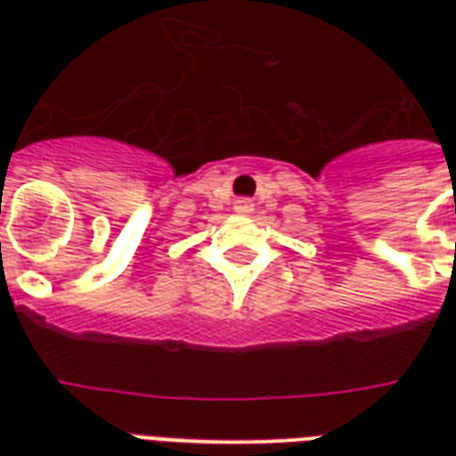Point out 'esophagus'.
Wrapping results in <instances>:
<instances>
[{"label": "esophagus", "mask_w": 456, "mask_h": 456, "mask_svg": "<svg viewBox=\"0 0 456 456\" xmlns=\"http://www.w3.org/2000/svg\"><path fill=\"white\" fill-rule=\"evenodd\" d=\"M234 212H237V215H251V212H254V202L248 198L234 200Z\"/></svg>", "instance_id": "34e87169"}]
</instances>
